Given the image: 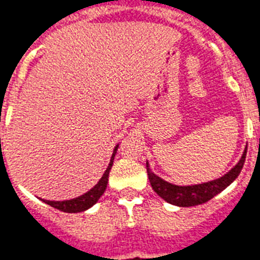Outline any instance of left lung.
I'll use <instances>...</instances> for the list:
<instances>
[{
  "label": "left lung",
  "mask_w": 260,
  "mask_h": 260,
  "mask_svg": "<svg viewBox=\"0 0 260 260\" xmlns=\"http://www.w3.org/2000/svg\"><path fill=\"white\" fill-rule=\"evenodd\" d=\"M246 153H247V148L242 154V158L239 160V162L229 173L224 174L223 177L210 181V182H205V184L191 185V186H177V185L169 184V182L164 181L162 178H160L154 173H152L147 162L148 177H149L152 189L169 204L181 206V208L197 206V205L208 202L214 196H217L218 193L224 190L239 176L242 168H243V164H245Z\"/></svg>",
  "instance_id": "obj_1"
}]
</instances>
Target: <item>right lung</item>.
<instances>
[{
	"label": "right lung",
	"mask_w": 260,
	"mask_h": 260,
	"mask_svg": "<svg viewBox=\"0 0 260 260\" xmlns=\"http://www.w3.org/2000/svg\"><path fill=\"white\" fill-rule=\"evenodd\" d=\"M117 150V145L115 147V150H113L112 157H111V162L107 168V171L104 172L103 177L100 178L99 182H98L95 186L91 189L89 191H87L86 194H83L80 197L74 198V200H69V201H47V200H42L45 204L50 205L52 208L58 209L60 211H64V213H80V211H84L87 209H89L92 205H95L98 202L102 196H103L104 190H106L107 184H108V174H110L111 167H112L113 164V157L116 154Z\"/></svg>",
	"instance_id": "1"
}]
</instances>
